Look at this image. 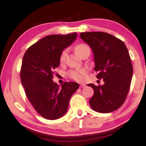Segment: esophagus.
Wrapping results in <instances>:
<instances>
[{
    "mask_svg": "<svg viewBox=\"0 0 146 146\" xmlns=\"http://www.w3.org/2000/svg\"><path fill=\"white\" fill-rule=\"evenodd\" d=\"M86 86V85L84 84H80V88H84Z\"/></svg>",
    "mask_w": 146,
    "mask_h": 146,
    "instance_id": "obj_1",
    "label": "esophagus"
}]
</instances>
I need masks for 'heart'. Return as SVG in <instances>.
I'll return each mask as SVG.
<instances>
[{
	"label": "heart",
	"mask_w": 146,
	"mask_h": 146,
	"mask_svg": "<svg viewBox=\"0 0 146 146\" xmlns=\"http://www.w3.org/2000/svg\"><path fill=\"white\" fill-rule=\"evenodd\" d=\"M90 49L89 46L85 44H80L76 46V50L79 55H82L84 52H85L87 50ZM68 54V50H64L62 52L60 55V62L61 63H63L65 61L66 58ZM87 74V70L85 68H80L76 70H72L69 72L68 75L69 76L74 80L76 81H83L85 79L86 74Z\"/></svg>",
	"instance_id": "b5f03b06"
}]
</instances>
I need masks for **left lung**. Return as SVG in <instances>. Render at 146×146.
<instances>
[{"mask_svg":"<svg viewBox=\"0 0 146 146\" xmlns=\"http://www.w3.org/2000/svg\"><path fill=\"white\" fill-rule=\"evenodd\" d=\"M80 37L92 50L96 78H102L104 82L98 86L88 84L94 91L90 105L100 113L116 110L126 98L133 74L126 46L121 40L103 32L82 33Z\"/></svg>","mask_w":146,"mask_h":146,"instance_id":"8db88e82","label":"left lung"}]
</instances>
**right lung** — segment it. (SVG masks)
<instances>
[{
  "instance_id": "obj_1",
  "label": "right lung",
  "mask_w": 146,
  "mask_h": 146,
  "mask_svg": "<svg viewBox=\"0 0 146 146\" xmlns=\"http://www.w3.org/2000/svg\"><path fill=\"white\" fill-rule=\"evenodd\" d=\"M78 34L48 35L26 51L21 79L26 95L36 111L47 119H58L66 113L70 99L78 89L76 82H64L61 87L52 80L60 65V55L76 39Z\"/></svg>"
}]
</instances>
